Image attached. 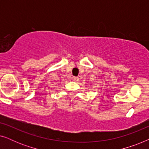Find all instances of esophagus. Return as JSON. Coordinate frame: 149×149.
<instances>
[{
	"mask_svg": "<svg viewBox=\"0 0 149 149\" xmlns=\"http://www.w3.org/2000/svg\"><path fill=\"white\" fill-rule=\"evenodd\" d=\"M72 79H73V81H79V77H72Z\"/></svg>",
	"mask_w": 149,
	"mask_h": 149,
	"instance_id": "34e87169",
	"label": "esophagus"
}]
</instances>
